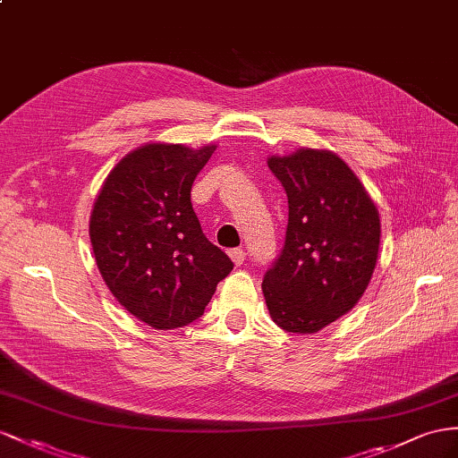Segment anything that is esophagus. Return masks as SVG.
I'll use <instances>...</instances> for the list:
<instances>
[{"label":"esophagus","instance_id":"obj_1","mask_svg":"<svg viewBox=\"0 0 458 458\" xmlns=\"http://www.w3.org/2000/svg\"><path fill=\"white\" fill-rule=\"evenodd\" d=\"M228 255H230V259L233 261V265H236V267L243 265V261H245V251H243V250H240V248L230 250Z\"/></svg>","mask_w":458,"mask_h":458}]
</instances>
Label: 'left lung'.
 <instances>
[{
    "mask_svg": "<svg viewBox=\"0 0 458 458\" xmlns=\"http://www.w3.org/2000/svg\"><path fill=\"white\" fill-rule=\"evenodd\" d=\"M288 197L284 248L263 278L273 321L288 333H318L366 292L379 253L381 222L366 187L331 150L271 157Z\"/></svg>",
    "mask_w": 458,
    "mask_h": 458,
    "instance_id": "8db88e82",
    "label": "left lung"
}]
</instances>
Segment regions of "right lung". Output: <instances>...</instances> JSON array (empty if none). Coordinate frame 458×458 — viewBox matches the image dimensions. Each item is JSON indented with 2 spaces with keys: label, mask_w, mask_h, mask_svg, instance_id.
Wrapping results in <instances>:
<instances>
[{
  "label": "right lung",
  "mask_w": 458,
  "mask_h": 458,
  "mask_svg": "<svg viewBox=\"0 0 458 458\" xmlns=\"http://www.w3.org/2000/svg\"><path fill=\"white\" fill-rule=\"evenodd\" d=\"M216 145L148 143L108 174L90 215V243L114 298L152 329H178L203 315L233 268L210 243L191 185Z\"/></svg>",
  "instance_id": "1"
}]
</instances>
